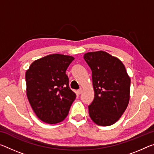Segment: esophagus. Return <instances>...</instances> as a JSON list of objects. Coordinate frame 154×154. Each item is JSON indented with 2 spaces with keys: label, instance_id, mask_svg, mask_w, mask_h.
I'll list each match as a JSON object with an SVG mask.
<instances>
[{
  "label": "esophagus",
  "instance_id": "esophagus-1",
  "mask_svg": "<svg viewBox=\"0 0 154 154\" xmlns=\"http://www.w3.org/2000/svg\"><path fill=\"white\" fill-rule=\"evenodd\" d=\"M82 92H83V90L82 89V88H81V89L78 90L77 91V94H81L82 93Z\"/></svg>",
  "mask_w": 154,
  "mask_h": 154
}]
</instances>
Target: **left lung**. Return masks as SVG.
Instances as JSON below:
<instances>
[{"label":"left lung","mask_w":154,"mask_h":154,"mask_svg":"<svg viewBox=\"0 0 154 154\" xmlns=\"http://www.w3.org/2000/svg\"><path fill=\"white\" fill-rule=\"evenodd\" d=\"M83 58L92 70L94 90V98L88 106L90 117L99 126H110L128 105L130 78L120 60L107 52H88Z\"/></svg>","instance_id":"obj_1"}]
</instances>
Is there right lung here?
Instances as JSON below:
<instances>
[{
  "label": "right lung",
  "instance_id": "obj_1",
  "mask_svg": "<svg viewBox=\"0 0 154 154\" xmlns=\"http://www.w3.org/2000/svg\"><path fill=\"white\" fill-rule=\"evenodd\" d=\"M75 58L55 54L36 60L26 72V95L36 116L47 124L61 122L76 98L66 71Z\"/></svg>",
  "mask_w": 154,
  "mask_h": 154
}]
</instances>
